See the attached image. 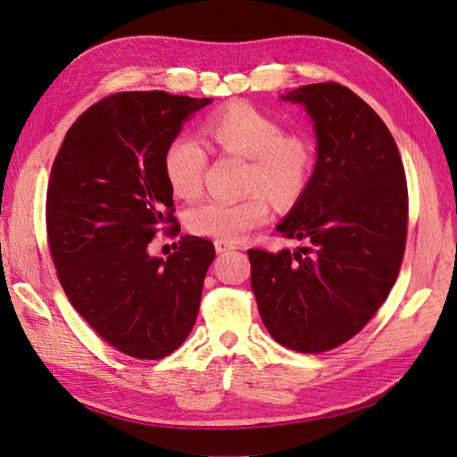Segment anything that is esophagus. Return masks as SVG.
Here are the masks:
<instances>
[{"label": "esophagus", "mask_w": 457, "mask_h": 457, "mask_svg": "<svg viewBox=\"0 0 457 457\" xmlns=\"http://www.w3.org/2000/svg\"><path fill=\"white\" fill-rule=\"evenodd\" d=\"M237 250V245H232L228 242H220V240H215V252L217 253H227V252H232Z\"/></svg>", "instance_id": "obj_1"}]
</instances>
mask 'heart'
Masks as SVG:
<instances>
[{
  "label": "heart",
  "instance_id": "b5f03b06",
  "mask_svg": "<svg viewBox=\"0 0 457 457\" xmlns=\"http://www.w3.org/2000/svg\"><path fill=\"white\" fill-rule=\"evenodd\" d=\"M205 133L228 154L250 160L247 188L240 200L207 198L190 205L185 223L190 232L220 242H238L267 223L270 204H294L314 171V146L305 135L284 133L282 123L250 103H232L205 121ZM163 175L177 196H196L204 185L207 156L190 137L179 135L163 152ZM268 191L265 193L264 190Z\"/></svg>",
  "mask_w": 457,
  "mask_h": 457
}]
</instances>
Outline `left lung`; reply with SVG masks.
I'll return each mask as SVG.
<instances>
[{
    "label": "left lung",
    "mask_w": 457,
    "mask_h": 457,
    "mask_svg": "<svg viewBox=\"0 0 457 457\" xmlns=\"http://www.w3.org/2000/svg\"><path fill=\"white\" fill-rule=\"evenodd\" d=\"M314 123L316 163L276 230L294 253L247 250L261 320L284 347L324 353L378 312L403 265L408 187L396 143L361 96L334 81L282 95Z\"/></svg>",
    "instance_id": "left-lung-1"
}]
</instances>
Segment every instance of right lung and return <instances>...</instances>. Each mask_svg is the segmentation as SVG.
Listing matches in <instances>:
<instances>
[{
	"mask_svg": "<svg viewBox=\"0 0 457 457\" xmlns=\"http://www.w3.org/2000/svg\"><path fill=\"white\" fill-rule=\"evenodd\" d=\"M212 99L165 91L104 96L68 129L53 162L46 220L66 297L106 343L141 361L168 356L196 322L210 240L181 237L168 259L148 244L181 230L163 152Z\"/></svg>",
	"mask_w": 457,
	"mask_h": 457,
	"instance_id": "right-lung-1",
	"label": "right lung"
}]
</instances>
